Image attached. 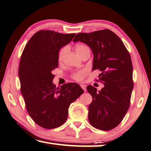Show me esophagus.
Here are the masks:
<instances>
[{
  "label": "esophagus",
  "mask_w": 151,
  "mask_h": 151,
  "mask_svg": "<svg viewBox=\"0 0 151 151\" xmlns=\"http://www.w3.org/2000/svg\"><path fill=\"white\" fill-rule=\"evenodd\" d=\"M80 86H81V88L83 89L84 91H86V85H84V84H81Z\"/></svg>",
  "instance_id": "1"
}]
</instances>
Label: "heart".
Wrapping results in <instances>:
<instances>
[{"mask_svg": "<svg viewBox=\"0 0 151 151\" xmlns=\"http://www.w3.org/2000/svg\"><path fill=\"white\" fill-rule=\"evenodd\" d=\"M75 50H76V52H77V54L81 57V55L83 54V53L86 51H87V50H88L89 49L88 47L85 46V45L81 44H76L75 46ZM68 51V46L63 47L60 50L58 55V62H63V60H64L65 55H66V54H67ZM87 74H88V70H79V71H76V72H74L72 75H71V78L77 81H81L84 78H85Z\"/></svg>", "mask_w": 151, "mask_h": 151, "instance_id": "obj_1", "label": "heart"}]
</instances>
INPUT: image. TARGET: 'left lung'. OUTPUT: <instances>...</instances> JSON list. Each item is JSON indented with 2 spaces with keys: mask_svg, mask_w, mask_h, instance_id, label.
I'll use <instances>...</instances> for the list:
<instances>
[{
  "mask_svg": "<svg viewBox=\"0 0 151 151\" xmlns=\"http://www.w3.org/2000/svg\"><path fill=\"white\" fill-rule=\"evenodd\" d=\"M78 41L91 47L93 70L101 71L96 81L104 85L99 92L93 86L87 87L93 98L89 105V121L99 130H111L119 125L130 106L133 89L130 54L119 37L109 29L79 33L73 39Z\"/></svg>",
  "mask_w": 151,
  "mask_h": 151,
  "instance_id": "obj_1",
  "label": "left lung"
}]
</instances>
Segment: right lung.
<instances>
[{
	"mask_svg": "<svg viewBox=\"0 0 151 151\" xmlns=\"http://www.w3.org/2000/svg\"><path fill=\"white\" fill-rule=\"evenodd\" d=\"M75 35L39 30L29 40L21 55V93L29 115L44 129L62 125L67 120L70 105L84 91L76 83L63 84L60 89L52 83L55 76L52 71L58 67L59 50Z\"/></svg>",
	"mask_w": 151,
	"mask_h": 151,
	"instance_id": "right-lung-1",
	"label": "right lung"
}]
</instances>
